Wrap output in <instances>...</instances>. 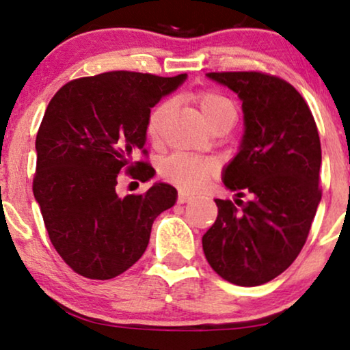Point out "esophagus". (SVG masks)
<instances>
[{
    "label": "esophagus",
    "mask_w": 350,
    "mask_h": 350,
    "mask_svg": "<svg viewBox=\"0 0 350 350\" xmlns=\"http://www.w3.org/2000/svg\"><path fill=\"white\" fill-rule=\"evenodd\" d=\"M191 199H193V196H191V194H186L185 191H180V194H178V204L189 202Z\"/></svg>",
    "instance_id": "obj_1"
}]
</instances>
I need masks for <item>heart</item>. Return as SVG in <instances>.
Instances as JSON below:
<instances>
[{"mask_svg": "<svg viewBox=\"0 0 350 350\" xmlns=\"http://www.w3.org/2000/svg\"><path fill=\"white\" fill-rule=\"evenodd\" d=\"M193 102L199 108L200 116H202L208 127L219 121V119L236 118V109H234L232 103L224 95L213 92V90L198 92L193 97ZM167 108H169V105L161 103L150 114V119H148V135L152 140L159 138L161 126L162 121H164ZM161 172L167 180H170L178 188L189 191V193H196V191L204 189L207 186L217 169H215L213 162L210 161H204L188 154H174L164 161Z\"/></svg>", "mask_w": 350, "mask_h": 350, "instance_id": "obj_1", "label": "heart"}]
</instances>
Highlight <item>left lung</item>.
I'll return each instance as SVG.
<instances>
[{
  "label": "left lung",
  "instance_id": "1",
  "mask_svg": "<svg viewBox=\"0 0 350 350\" xmlns=\"http://www.w3.org/2000/svg\"><path fill=\"white\" fill-rule=\"evenodd\" d=\"M207 78L242 102L243 133L237 154L223 169V183L252 200L239 212L231 200L215 199L218 217L202 236V248L224 280L262 285L299 255L322 199L317 126L304 98L284 79L256 71Z\"/></svg>",
  "mask_w": 350,
  "mask_h": 350
}]
</instances>
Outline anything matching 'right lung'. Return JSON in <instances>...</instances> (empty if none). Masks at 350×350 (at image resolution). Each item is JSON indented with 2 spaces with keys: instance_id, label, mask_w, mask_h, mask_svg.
Returning a JSON list of instances; mask_svg holds the SVG:
<instances>
[{
  "instance_id": "obj_1",
  "label": "right lung",
  "mask_w": 350,
  "mask_h": 350,
  "mask_svg": "<svg viewBox=\"0 0 350 350\" xmlns=\"http://www.w3.org/2000/svg\"><path fill=\"white\" fill-rule=\"evenodd\" d=\"M186 78L109 71L71 81L47 105L33 194L52 245L78 274L98 280L122 274L145 253L154 219L175 205L178 193L162 181L126 198L116 185L122 170L140 181L156 175L133 157L146 152L151 108Z\"/></svg>"
}]
</instances>
